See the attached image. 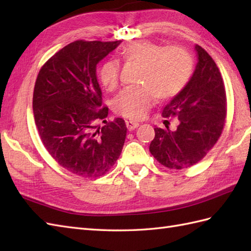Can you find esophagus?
<instances>
[{"mask_svg": "<svg viewBox=\"0 0 251 251\" xmlns=\"http://www.w3.org/2000/svg\"><path fill=\"white\" fill-rule=\"evenodd\" d=\"M126 126L129 130H132V129H135V128H137L138 126H139V123L129 120V121H126Z\"/></svg>", "mask_w": 251, "mask_h": 251, "instance_id": "34e87169", "label": "esophagus"}]
</instances>
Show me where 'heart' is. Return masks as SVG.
<instances>
[{"label": "heart", "mask_w": 251, "mask_h": 251, "mask_svg": "<svg viewBox=\"0 0 251 251\" xmlns=\"http://www.w3.org/2000/svg\"><path fill=\"white\" fill-rule=\"evenodd\" d=\"M121 58L141 66L138 87L123 89L113 100V109L125 117L141 119L154 97L167 100L177 96L188 84L193 71L190 54L181 47H167L149 41H135L123 47ZM120 67L115 61H105L99 69V81L112 90L119 83Z\"/></svg>", "instance_id": "b5f03b06"}]
</instances>
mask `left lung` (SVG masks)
Segmentation results:
<instances>
[{
	"instance_id": "8db88e82",
	"label": "left lung",
	"mask_w": 251,
	"mask_h": 251,
	"mask_svg": "<svg viewBox=\"0 0 251 251\" xmlns=\"http://www.w3.org/2000/svg\"><path fill=\"white\" fill-rule=\"evenodd\" d=\"M197 63L188 84L164 106L162 115H176V130L155 127L150 152L165 167L182 169L200 162L219 139L226 116V97L216 62L195 45ZM165 123V122H164Z\"/></svg>"
}]
</instances>
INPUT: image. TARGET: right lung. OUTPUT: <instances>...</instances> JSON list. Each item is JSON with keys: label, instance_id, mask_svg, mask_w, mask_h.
Returning a JSON list of instances; mask_svg holds the SVG:
<instances>
[{"label": "right lung", "instance_id": "right-lung-1", "mask_svg": "<svg viewBox=\"0 0 251 251\" xmlns=\"http://www.w3.org/2000/svg\"><path fill=\"white\" fill-rule=\"evenodd\" d=\"M121 41H75L47 61L37 75L33 113L41 140L58 164L82 177H99L113 166L127 127L121 117L106 122L97 65ZM102 120L105 125H95Z\"/></svg>", "mask_w": 251, "mask_h": 251}]
</instances>
